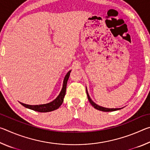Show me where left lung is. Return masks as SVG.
I'll return each mask as SVG.
<instances>
[{
  "instance_id": "left-lung-1",
  "label": "left lung",
  "mask_w": 150,
  "mask_h": 150,
  "mask_svg": "<svg viewBox=\"0 0 150 150\" xmlns=\"http://www.w3.org/2000/svg\"><path fill=\"white\" fill-rule=\"evenodd\" d=\"M87 96H88V101H89V103H91V105H92L94 108L97 109L98 110H100V111H103V112H111V111H115V110H120L121 108H105V107H102V106H100L96 105L95 103L93 102V101L91 99L89 95H88V94L87 93Z\"/></svg>"
}]
</instances>
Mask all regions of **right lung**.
Returning a JSON list of instances; mask_svg holds the SVG:
<instances>
[{"instance_id":"1","label":"right lung","mask_w":150,"mask_h":150,"mask_svg":"<svg viewBox=\"0 0 150 150\" xmlns=\"http://www.w3.org/2000/svg\"><path fill=\"white\" fill-rule=\"evenodd\" d=\"M71 71L67 73V75H65L64 81H63V88L61 91L59 95H58L57 97L55 98L54 100H53L52 102L47 104H44V105H26V104L20 103L22 106H24V107L28 108L31 110L40 112H51L53 110H55L57 109L59 106L62 105L63 102V98L65 95L66 92V87H67V83L68 81V79L69 77Z\"/></svg>"}]
</instances>
